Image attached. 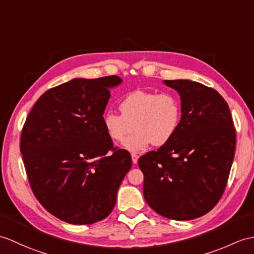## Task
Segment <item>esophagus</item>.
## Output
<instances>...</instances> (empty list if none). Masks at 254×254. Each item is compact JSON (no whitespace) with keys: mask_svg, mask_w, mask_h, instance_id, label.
I'll return each instance as SVG.
<instances>
[{"mask_svg":"<svg viewBox=\"0 0 254 254\" xmlns=\"http://www.w3.org/2000/svg\"><path fill=\"white\" fill-rule=\"evenodd\" d=\"M131 157H132V161H133V163H134V164H136V163H137V160H138V156H137V154H135V152H132V154H131Z\"/></svg>","mask_w":254,"mask_h":254,"instance_id":"obj_1","label":"esophagus"}]
</instances>
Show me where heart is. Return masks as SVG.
<instances>
[{
	"mask_svg": "<svg viewBox=\"0 0 254 254\" xmlns=\"http://www.w3.org/2000/svg\"><path fill=\"white\" fill-rule=\"evenodd\" d=\"M121 114L109 110L103 117L104 127L109 137L115 141L124 140L133 127L132 135L123 141L127 150L139 151L150 143L162 146L178 131L182 104L173 92L135 90L121 99Z\"/></svg>",
	"mask_w": 254,
	"mask_h": 254,
	"instance_id": "obj_1",
	"label": "heart"
}]
</instances>
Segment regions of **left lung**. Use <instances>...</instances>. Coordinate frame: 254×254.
Returning <instances> with one entry per match:
<instances>
[{
	"mask_svg": "<svg viewBox=\"0 0 254 254\" xmlns=\"http://www.w3.org/2000/svg\"><path fill=\"white\" fill-rule=\"evenodd\" d=\"M179 92L182 117L167 144L138 159L144 198L167 219L208 213L225 190L236 148L229 107L214 88L190 80H164Z\"/></svg>",
	"mask_w": 254,
	"mask_h": 254,
	"instance_id": "8db88e82",
	"label": "left lung"
}]
</instances>
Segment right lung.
Here are the masks:
<instances>
[{
  "label": "right lung",
  "mask_w": 254,
  "mask_h": 254,
  "mask_svg": "<svg viewBox=\"0 0 254 254\" xmlns=\"http://www.w3.org/2000/svg\"><path fill=\"white\" fill-rule=\"evenodd\" d=\"M118 75L73 79L52 87L23 125L20 151L39 202L64 222L87 225L107 217L132 166L114 146L103 115Z\"/></svg>",
  "instance_id": "1"
}]
</instances>
